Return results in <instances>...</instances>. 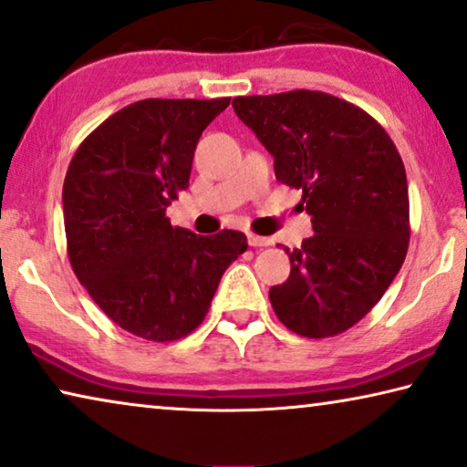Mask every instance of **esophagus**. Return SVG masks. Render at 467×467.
<instances>
[{
  "label": "esophagus",
  "instance_id": "34e87169",
  "mask_svg": "<svg viewBox=\"0 0 467 467\" xmlns=\"http://www.w3.org/2000/svg\"><path fill=\"white\" fill-rule=\"evenodd\" d=\"M247 243L252 247H266V245H271V239H266V236H260V234H254V233H249L247 234Z\"/></svg>",
  "mask_w": 467,
  "mask_h": 467
}]
</instances>
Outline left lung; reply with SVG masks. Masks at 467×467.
I'll list each match as a JSON object with an SVG mask.
<instances>
[{"label":"left lung","mask_w":467,"mask_h":467,"mask_svg":"<svg viewBox=\"0 0 467 467\" xmlns=\"http://www.w3.org/2000/svg\"><path fill=\"white\" fill-rule=\"evenodd\" d=\"M236 116L302 190L313 236L290 255V277L268 292L287 330L337 337L370 313L409 252L404 162L391 137L358 105L321 90L234 97Z\"/></svg>","instance_id":"left-lung-1"}]
</instances>
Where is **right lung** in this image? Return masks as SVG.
Masks as SVG:
<instances>
[{
  "label": "right lung",
  "instance_id": "add662e5",
  "mask_svg": "<svg viewBox=\"0 0 467 467\" xmlns=\"http://www.w3.org/2000/svg\"><path fill=\"white\" fill-rule=\"evenodd\" d=\"M231 103L143 99L118 109L76 150L63 183L69 265L108 317L171 343L202 324L222 275L247 249L239 231L171 226L199 137Z\"/></svg>",
  "mask_w": 467,
  "mask_h": 467
}]
</instances>
